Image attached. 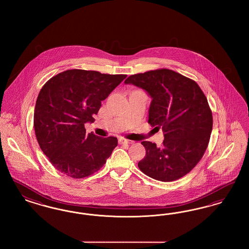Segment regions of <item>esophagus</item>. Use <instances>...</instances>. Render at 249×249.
<instances>
[{
	"instance_id": "obj_1",
	"label": "esophagus",
	"mask_w": 249,
	"mask_h": 249,
	"mask_svg": "<svg viewBox=\"0 0 249 249\" xmlns=\"http://www.w3.org/2000/svg\"><path fill=\"white\" fill-rule=\"evenodd\" d=\"M119 142L120 144H130V143H131V141L127 140V139H124V138H120Z\"/></svg>"
}]
</instances>
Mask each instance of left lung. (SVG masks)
Wrapping results in <instances>:
<instances>
[{
  "instance_id": "left-lung-1",
  "label": "left lung",
  "mask_w": 249,
  "mask_h": 249,
  "mask_svg": "<svg viewBox=\"0 0 249 249\" xmlns=\"http://www.w3.org/2000/svg\"><path fill=\"white\" fill-rule=\"evenodd\" d=\"M125 84L142 88L152 98L148 123L164 133L161 146L141 142L145 157L138 162L144 175L162 182L183 178L204 154L213 128L212 111L199 85L169 69L129 76Z\"/></svg>"
}]
</instances>
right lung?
I'll use <instances>...</instances> for the list:
<instances>
[{
  "label": "right lung",
  "instance_id": "obj_1",
  "mask_svg": "<svg viewBox=\"0 0 249 249\" xmlns=\"http://www.w3.org/2000/svg\"><path fill=\"white\" fill-rule=\"evenodd\" d=\"M126 74L71 69L51 77L36 100L34 126L36 139L48 160L71 178L99 171L118 145L117 137L86 133L106 100Z\"/></svg>",
  "mask_w": 249,
  "mask_h": 249
}]
</instances>
